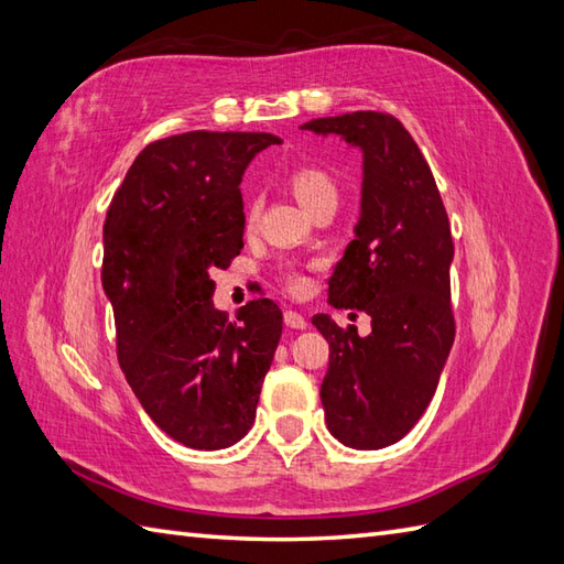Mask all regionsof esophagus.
<instances>
[{
  "label": "esophagus",
  "mask_w": 564,
  "mask_h": 564,
  "mask_svg": "<svg viewBox=\"0 0 564 564\" xmlns=\"http://www.w3.org/2000/svg\"><path fill=\"white\" fill-rule=\"evenodd\" d=\"M283 319H285L288 326H291V329H305V326H307V319L300 312H295V310H285Z\"/></svg>",
  "instance_id": "34e87169"
}]
</instances>
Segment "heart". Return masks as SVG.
I'll return each mask as SVG.
<instances>
[{"label": "heart", "instance_id": "b5f03b06", "mask_svg": "<svg viewBox=\"0 0 564 564\" xmlns=\"http://www.w3.org/2000/svg\"><path fill=\"white\" fill-rule=\"evenodd\" d=\"M291 187H293V192L297 196V202L303 204L307 212H312V208L317 206V204H322L326 199H336V196H338L336 182L329 175H326L324 170L310 167V165L293 170ZM257 212H259V204L254 202L250 206V218H254ZM303 285H305L303 279H293V288H303Z\"/></svg>", "mask_w": 564, "mask_h": 564}]
</instances>
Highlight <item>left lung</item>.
I'll return each instance as SVG.
<instances>
[{
    "instance_id": "8db88e82",
    "label": "left lung",
    "mask_w": 564,
    "mask_h": 564,
    "mask_svg": "<svg viewBox=\"0 0 564 564\" xmlns=\"http://www.w3.org/2000/svg\"><path fill=\"white\" fill-rule=\"evenodd\" d=\"M303 129L338 134L362 151L356 240L329 279V305L370 314L372 332L312 324L329 341L322 382L326 427L352 449H382L409 435L435 397L454 344L449 267L454 242L421 149L387 112L319 117Z\"/></svg>"
}]
</instances>
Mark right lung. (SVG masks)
<instances>
[{
	"label": "right lung",
	"instance_id": "1",
	"mask_svg": "<svg viewBox=\"0 0 564 564\" xmlns=\"http://www.w3.org/2000/svg\"><path fill=\"white\" fill-rule=\"evenodd\" d=\"M267 132H187L149 143L115 192L102 226V291L117 360L143 411L192 449H226L254 423L283 332L269 297L214 307V269L242 250L240 182Z\"/></svg>",
	"mask_w": 564,
	"mask_h": 564
}]
</instances>
